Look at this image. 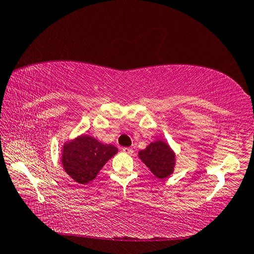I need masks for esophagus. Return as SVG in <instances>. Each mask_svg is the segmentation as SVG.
Masks as SVG:
<instances>
[{
	"instance_id": "34e87169",
	"label": "esophagus",
	"mask_w": 254,
	"mask_h": 254,
	"mask_svg": "<svg viewBox=\"0 0 254 254\" xmlns=\"http://www.w3.org/2000/svg\"><path fill=\"white\" fill-rule=\"evenodd\" d=\"M122 152L123 153H126V154H128V155H131V154H133V148H131V147H123L122 148Z\"/></svg>"
}]
</instances>
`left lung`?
<instances>
[{
	"label": "left lung",
	"mask_w": 254,
	"mask_h": 254,
	"mask_svg": "<svg viewBox=\"0 0 254 254\" xmlns=\"http://www.w3.org/2000/svg\"><path fill=\"white\" fill-rule=\"evenodd\" d=\"M138 158L158 179H166L175 170L176 154L164 141H155L138 152Z\"/></svg>",
	"instance_id": "8db88e82"
}]
</instances>
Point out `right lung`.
Here are the masks:
<instances>
[{
	"label": "right lung",
	"mask_w": 254,
	"mask_h": 254,
	"mask_svg": "<svg viewBox=\"0 0 254 254\" xmlns=\"http://www.w3.org/2000/svg\"><path fill=\"white\" fill-rule=\"evenodd\" d=\"M118 153L111 144H104L89 135H80L64 143L62 166L66 174L80 185L94 180L102 167Z\"/></svg>",
	"instance_id": "1"
}]
</instances>
